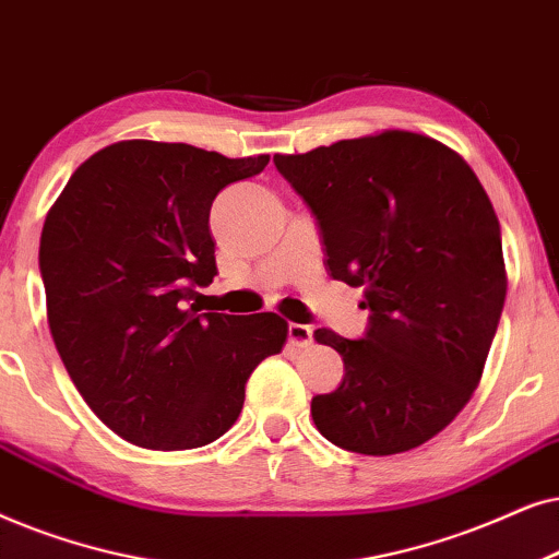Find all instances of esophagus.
Returning <instances> with one entry per match:
<instances>
[{
  "mask_svg": "<svg viewBox=\"0 0 559 559\" xmlns=\"http://www.w3.org/2000/svg\"><path fill=\"white\" fill-rule=\"evenodd\" d=\"M311 337H314V330H311L309 324H296V322L288 324V340H292V345L307 347Z\"/></svg>",
  "mask_w": 559,
  "mask_h": 559,
  "instance_id": "34e87169",
  "label": "esophagus"
}]
</instances>
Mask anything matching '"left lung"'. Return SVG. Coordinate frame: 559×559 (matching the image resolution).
<instances>
[{"label": "left lung", "instance_id": "left-lung-1", "mask_svg": "<svg viewBox=\"0 0 559 559\" xmlns=\"http://www.w3.org/2000/svg\"><path fill=\"white\" fill-rule=\"evenodd\" d=\"M317 217L332 278L366 288L362 340L317 330L342 355L340 389L311 399L342 450L396 455L431 440L478 389L506 299L501 227L473 168L406 130L273 155Z\"/></svg>", "mask_w": 559, "mask_h": 559}]
</instances>
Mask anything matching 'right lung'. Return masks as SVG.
Wrapping results in <instances>:
<instances>
[{
  "mask_svg": "<svg viewBox=\"0 0 559 559\" xmlns=\"http://www.w3.org/2000/svg\"><path fill=\"white\" fill-rule=\"evenodd\" d=\"M267 155L122 140L81 163L50 206L40 275L56 349L88 408L138 448L193 450L237 421L288 324L189 307L217 275L210 210Z\"/></svg>",
  "mask_w": 559,
  "mask_h": 559,
  "instance_id": "1",
  "label": "right lung"
}]
</instances>
